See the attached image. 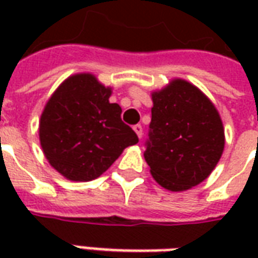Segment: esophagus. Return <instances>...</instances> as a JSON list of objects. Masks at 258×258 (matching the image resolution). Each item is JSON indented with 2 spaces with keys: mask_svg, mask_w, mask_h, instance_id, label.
Listing matches in <instances>:
<instances>
[{
  "mask_svg": "<svg viewBox=\"0 0 258 258\" xmlns=\"http://www.w3.org/2000/svg\"><path fill=\"white\" fill-rule=\"evenodd\" d=\"M133 128H134V131L137 133V135H138V138L141 140V138H142V135H144V133H142V125H141V124H137V125H134Z\"/></svg>",
  "mask_w": 258,
  "mask_h": 258,
  "instance_id": "34e87169",
  "label": "esophagus"
}]
</instances>
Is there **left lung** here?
<instances>
[{"label":"left lung","instance_id":"left-lung-1","mask_svg":"<svg viewBox=\"0 0 258 258\" xmlns=\"http://www.w3.org/2000/svg\"><path fill=\"white\" fill-rule=\"evenodd\" d=\"M149 140L144 153L159 185L181 192L203 182L221 159L225 135L214 103L186 80L152 92Z\"/></svg>","mask_w":258,"mask_h":258}]
</instances>
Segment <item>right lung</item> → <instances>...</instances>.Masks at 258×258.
Here are the masks:
<instances>
[{"label":"right lung","instance_id":"obj_1","mask_svg":"<svg viewBox=\"0 0 258 258\" xmlns=\"http://www.w3.org/2000/svg\"><path fill=\"white\" fill-rule=\"evenodd\" d=\"M112 88L94 74L64 80L48 99L40 118V144L49 164L70 181L101 177L138 137L110 103Z\"/></svg>","mask_w":258,"mask_h":258}]
</instances>
